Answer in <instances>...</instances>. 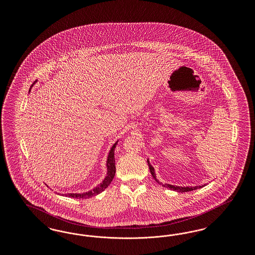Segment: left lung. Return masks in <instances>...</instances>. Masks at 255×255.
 <instances>
[{
	"label": "left lung",
	"instance_id": "left-lung-1",
	"mask_svg": "<svg viewBox=\"0 0 255 255\" xmlns=\"http://www.w3.org/2000/svg\"><path fill=\"white\" fill-rule=\"evenodd\" d=\"M147 162H148V166H149V169H150V172H151L153 178L157 181V179H156V174H155V171H154L153 166L150 164L149 160H147ZM157 182H158V181H157ZM162 185H163L164 187H166V188L173 189V190H175V191H177V192H188V191H192V190H195V189L201 188V186H195V187H188V186H186V187H180V186H175V185L166 184V183H164V184H162Z\"/></svg>",
	"mask_w": 255,
	"mask_h": 255
}]
</instances>
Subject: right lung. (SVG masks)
Segmentation results:
<instances>
[{
	"instance_id": "right-lung-1",
	"label": "right lung",
	"mask_w": 255,
	"mask_h": 255,
	"mask_svg": "<svg viewBox=\"0 0 255 255\" xmlns=\"http://www.w3.org/2000/svg\"><path fill=\"white\" fill-rule=\"evenodd\" d=\"M117 146V142L113 145L110 151L108 159H107V169L108 173L106 178L104 179V181L101 182L99 185H97V187L89 192H85L82 194H66L68 197H72V198H76V199H87V198H91L93 196L99 194L100 192H102L104 189H106L109 186L110 183L113 181L115 174H116V164H115V148Z\"/></svg>"
}]
</instances>
